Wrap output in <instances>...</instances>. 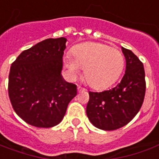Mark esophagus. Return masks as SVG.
Masks as SVG:
<instances>
[{"mask_svg": "<svg viewBox=\"0 0 159 159\" xmlns=\"http://www.w3.org/2000/svg\"><path fill=\"white\" fill-rule=\"evenodd\" d=\"M77 89H78V92H84V91H85V89L82 88L81 86H80V85H78Z\"/></svg>", "mask_w": 159, "mask_h": 159, "instance_id": "1", "label": "esophagus"}]
</instances>
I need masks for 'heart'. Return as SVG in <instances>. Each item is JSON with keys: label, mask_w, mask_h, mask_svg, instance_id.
Returning a JSON list of instances; mask_svg holds the SVG:
<instances>
[{"label": "heart", "mask_w": 159, "mask_h": 159, "mask_svg": "<svg viewBox=\"0 0 159 159\" xmlns=\"http://www.w3.org/2000/svg\"><path fill=\"white\" fill-rule=\"evenodd\" d=\"M72 56L64 57V66L69 75L75 79L81 68H85V80L95 89L112 85L124 67V57L121 51L101 43H80L73 49Z\"/></svg>", "instance_id": "obj_1"}]
</instances>
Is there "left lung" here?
Instances as JSON below:
<instances>
[{
	"instance_id": "1",
	"label": "left lung",
	"mask_w": 159,
	"mask_h": 159,
	"mask_svg": "<svg viewBox=\"0 0 159 159\" xmlns=\"http://www.w3.org/2000/svg\"><path fill=\"white\" fill-rule=\"evenodd\" d=\"M126 59V70L116 87L102 92H89L87 117L96 128L116 130L127 125L141 108L145 92L143 63L131 50L121 47Z\"/></svg>"
}]
</instances>
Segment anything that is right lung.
<instances>
[{
    "label": "right lung",
    "instance_id": "obj_1",
    "mask_svg": "<svg viewBox=\"0 0 159 159\" xmlns=\"http://www.w3.org/2000/svg\"><path fill=\"white\" fill-rule=\"evenodd\" d=\"M67 38H48L25 50L10 68L8 95L21 119L37 128L62 121L77 86L61 75Z\"/></svg>",
    "mask_w": 159,
    "mask_h": 159
}]
</instances>
